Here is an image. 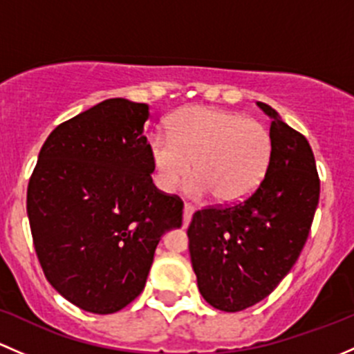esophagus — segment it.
I'll list each match as a JSON object with an SVG mask.
<instances>
[{
	"label": "esophagus",
	"instance_id": "esophagus-1",
	"mask_svg": "<svg viewBox=\"0 0 354 354\" xmlns=\"http://www.w3.org/2000/svg\"><path fill=\"white\" fill-rule=\"evenodd\" d=\"M192 213H194V207L191 204H184V227H187L191 223Z\"/></svg>",
	"mask_w": 354,
	"mask_h": 354
}]
</instances>
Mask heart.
I'll return each mask as SVG.
<instances>
[{
    "mask_svg": "<svg viewBox=\"0 0 354 354\" xmlns=\"http://www.w3.org/2000/svg\"><path fill=\"white\" fill-rule=\"evenodd\" d=\"M155 184L172 192L189 172L185 184L194 198L213 192L220 203L245 199L269 169L272 138L268 127L236 112L191 105L169 121V136L153 134L148 145Z\"/></svg>",
    "mask_w": 354,
    "mask_h": 354,
    "instance_id": "obj_1",
    "label": "heart"
}]
</instances>
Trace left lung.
Here are the masks:
<instances>
[{
    "mask_svg": "<svg viewBox=\"0 0 354 354\" xmlns=\"http://www.w3.org/2000/svg\"><path fill=\"white\" fill-rule=\"evenodd\" d=\"M271 119L272 155L245 201L196 211L189 252L203 298L223 312L264 300L300 256L319 204L320 182L308 141L257 102Z\"/></svg>",
    "mask_w": 354,
    "mask_h": 354,
    "instance_id": "left-lung-1",
    "label": "left lung"
}]
</instances>
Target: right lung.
Returning a JSON list of instances; mask_svg holds the SVG:
<instances>
[{
  "mask_svg": "<svg viewBox=\"0 0 354 354\" xmlns=\"http://www.w3.org/2000/svg\"><path fill=\"white\" fill-rule=\"evenodd\" d=\"M150 105L109 98L59 124L28 182L35 252L54 290L82 310L114 313L143 291L163 233L184 204L155 187Z\"/></svg>",
  "mask_w": 354,
  "mask_h": 354,
  "instance_id": "1",
  "label": "right lung"
}]
</instances>
